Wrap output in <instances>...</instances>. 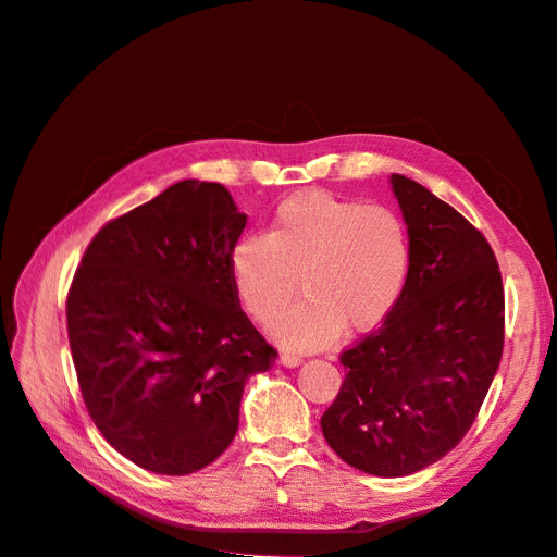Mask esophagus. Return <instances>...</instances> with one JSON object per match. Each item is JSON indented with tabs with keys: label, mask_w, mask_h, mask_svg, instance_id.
Here are the masks:
<instances>
[{
	"label": "esophagus",
	"mask_w": 557,
	"mask_h": 557,
	"mask_svg": "<svg viewBox=\"0 0 557 557\" xmlns=\"http://www.w3.org/2000/svg\"><path fill=\"white\" fill-rule=\"evenodd\" d=\"M280 363L286 366V368H296V366L302 363V357H298V355H294V352H284V355L280 357Z\"/></svg>",
	"instance_id": "34e87169"
}]
</instances>
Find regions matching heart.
Segmentation results:
<instances>
[{
  "mask_svg": "<svg viewBox=\"0 0 557 557\" xmlns=\"http://www.w3.org/2000/svg\"><path fill=\"white\" fill-rule=\"evenodd\" d=\"M411 234L388 205H363L327 191L280 202L263 234H248L230 252V277L244 311L275 327L290 347L313 349L370 332L397 307L411 275Z\"/></svg>",
  "mask_w": 557,
  "mask_h": 557,
  "instance_id": "b5f03b06",
  "label": "heart"
}]
</instances>
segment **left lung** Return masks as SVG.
<instances>
[{
    "label": "left lung",
    "instance_id": "obj_1",
    "mask_svg": "<svg viewBox=\"0 0 557 557\" xmlns=\"http://www.w3.org/2000/svg\"><path fill=\"white\" fill-rule=\"evenodd\" d=\"M411 234V275L388 318L341 352L347 374L320 418L357 470L406 476L474 424L504 355L506 300L487 239L420 183L393 175Z\"/></svg>",
    "mask_w": 557,
    "mask_h": 557
}]
</instances>
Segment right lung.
Segmentation results:
<instances>
[{"label": "right lung", "mask_w": 557, "mask_h": 557, "mask_svg": "<svg viewBox=\"0 0 557 557\" xmlns=\"http://www.w3.org/2000/svg\"><path fill=\"white\" fill-rule=\"evenodd\" d=\"M244 227L223 185L183 181L108 221L74 273L67 336L85 408L149 472L216 460L239 429L248 376L277 359L232 286Z\"/></svg>", "instance_id": "right-lung-1"}]
</instances>
